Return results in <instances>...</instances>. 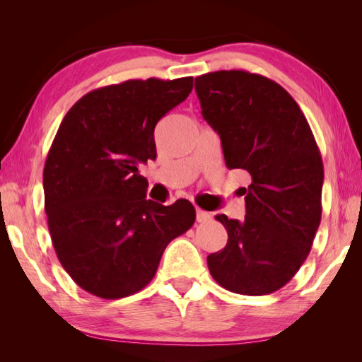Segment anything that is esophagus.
<instances>
[{
    "mask_svg": "<svg viewBox=\"0 0 362 362\" xmlns=\"http://www.w3.org/2000/svg\"><path fill=\"white\" fill-rule=\"evenodd\" d=\"M211 218L210 213L206 211H202V210H196V221H198L199 223H204V222H208Z\"/></svg>",
    "mask_w": 362,
    "mask_h": 362,
    "instance_id": "esophagus-1",
    "label": "esophagus"
}]
</instances>
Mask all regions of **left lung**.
<instances>
[{
    "instance_id": "8db88e82",
    "label": "left lung",
    "mask_w": 362,
    "mask_h": 362,
    "mask_svg": "<svg viewBox=\"0 0 362 362\" xmlns=\"http://www.w3.org/2000/svg\"><path fill=\"white\" fill-rule=\"evenodd\" d=\"M202 116L228 169L246 170L243 222L218 214L226 246L206 257L214 281L246 296L279 290L308 257L322 218L323 161L305 115L278 83L247 71L196 76Z\"/></svg>"
}]
</instances>
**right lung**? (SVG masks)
Listing matches in <instances>:
<instances>
[{"instance_id": "1", "label": "right lung", "mask_w": 362, "mask_h": 362, "mask_svg": "<svg viewBox=\"0 0 362 362\" xmlns=\"http://www.w3.org/2000/svg\"><path fill=\"white\" fill-rule=\"evenodd\" d=\"M193 89V76L128 80L86 93L63 117L43 168L49 235L87 293L120 299L156 276L164 249L193 226L192 202L146 201L140 163L157 157L154 129Z\"/></svg>"}]
</instances>
